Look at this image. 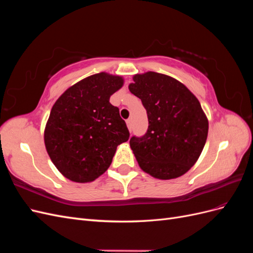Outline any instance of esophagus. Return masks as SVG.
<instances>
[{"label": "esophagus", "mask_w": 253, "mask_h": 253, "mask_svg": "<svg viewBox=\"0 0 253 253\" xmlns=\"http://www.w3.org/2000/svg\"><path fill=\"white\" fill-rule=\"evenodd\" d=\"M126 126H127V128L129 129V132H132V119H127L126 120Z\"/></svg>", "instance_id": "1"}]
</instances>
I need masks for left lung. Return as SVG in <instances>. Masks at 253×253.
I'll list each match as a JSON object with an SVG mask.
<instances>
[{
    "label": "left lung",
    "mask_w": 253,
    "mask_h": 253,
    "mask_svg": "<svg viewBox=\"0 0 253 253\" xmlns=\"http://www.w3.org/2000/svg\"><path fill=\"white\" fill-rule=\"evenodd\" d=\"M128 85L147 110L149 127L129 145L139 167L158 179H172L197 162L209 124L200 101L176 79L164 74H137Z\"/></svg>",
    "instance_id": "left-lung-1"
}]
</instances>
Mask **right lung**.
<instances>
[{"instance_id": "add662e5", "label": "right lung", "mask_w": 253, "mask_h": 253, "mask_svg": "<svg viewBox=\"0 0 253 253\" xmlns=\"http://www.w3.org/2000/svg\"><path fill=\"white\" fill-rule=\"evenodd\" d=\"M124 85L119 76L99 73L59 97L50 111L44 142L52 164L66 178L93 181L109 169L129 132L110 97Z\"/></svg>"}]
</instances>
